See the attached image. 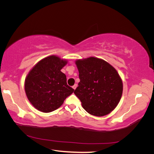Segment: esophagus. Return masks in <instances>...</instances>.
<instances>
[{
    "mask_svg": "<svg viewBox=\"0 0 154 154\" xmlns=\"http://www.w3.org/2000/svg\"><path fill=\"white\" fill-rule=\"evenodd\" d=\"M76 87H77V84H74L73 86H72V88H73V89H74L75 90L76 88Z\"/></svg>",
    "mask_w": 154,
    "mask_h": 154,
    "instance_id": "1",
    "label": "esophagus"
}]
</instances>
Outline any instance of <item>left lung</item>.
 <instances>
[{"instance_id": "8db88e82", "label": "left lung", "mask_w": 154, "mask_h": 154, "mask_svg": "<svg viewBox=\"0 0 154 154\" xmlns=\"http://www.w3.org/2000/svg\"><path fill=\"white\" fill-rule=\"evenodd\" d=\"M75 64L80 82L74 93L88 114L103 116L114 110L122 98L123 82L116 69L94 57L78 59Z\"/></svg>"}]
</instances>
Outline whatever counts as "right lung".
<instances>
[{
    "label": "right lung",
    "instance_id": "obj_1",
    "mask_svg": "<svg viewBox=\"0 0 154 154\" xmlns=\"http://www.w3.org/2000/svg\"><path fill=\"white\" fill-rule=\"evenodd\" d=\"M68 60L56 55L40 60L30 70L25 79L27 99L36 109L48 113L58 109L74 92L67 84L61 69Z\"/></svg>",
    "mask_w": 154,
    "mask_h": 154
}]
</instances>
